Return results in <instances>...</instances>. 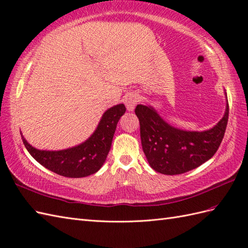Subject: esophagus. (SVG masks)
<instances>
[{"instance_id":"obj_1","label":"esophagus","mask_w":248,"mask_h":248,"mask_svg":"<svg viewBox=\"0 0 248 248\" xmlns=\"http://www.w3.org/2000/svg\"><path fill=\"white\" fill-rule=\"evenodd\" d=\"M138 101H140V96H138L137 94L130 93L126 95L124 98V105L126 107V110L133 111Z\"/></svg>"}]
</instances>
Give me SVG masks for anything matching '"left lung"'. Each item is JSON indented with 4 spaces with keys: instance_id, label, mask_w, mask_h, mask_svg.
<instances>
[{
    "instance_id": "obj_1",
    "label": "left lung",
    "mask_w": 248,
    "mask_h": 248,
    "mask_svg": "<svg viewBox=\"0 0 248 248\" xmlns=\"http://www.w3.org/2000/svg\"><path fill=\"white\" fill-rule=\"evenodd\" d=\"M228 103L223 118L203 132L184 131L167 124L152 107L138 105L143 153L159 173L175 175L198 168L214 156L223 140L228 122Z\"/></svg>"
}]
</instances>
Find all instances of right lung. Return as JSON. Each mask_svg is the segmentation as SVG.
Wrapping results in <instances>:
<instances>
[{"label":"right lung","mask_w":248,"mask_h":248,"mask_svg":"<svg viewBox=\"0 0 248 248\" xmlns=\"http://www.w3.org/2000/svg\"><path fill=\"white\" fill-rule=\"evenodd\" d=\"M125 112L123 103L108 108L102 115L97 129L84 142L61 151L38 150L22 136L27 151L46 169L65 177H84L94 174L106 162L119 118Z\"/></svg>","instance_id":"obj_1"}]
</instances>
